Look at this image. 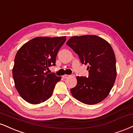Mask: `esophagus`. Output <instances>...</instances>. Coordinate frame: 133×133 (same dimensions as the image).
Returning <instances> with one entry per match:
<instances>
[{"instance_id":"esophagus-1","label":"esophagus","mask_w":133,"mask_h":133,"mask_svg":"<svg viewBox=\"0 0 133 133\" xmlns=\"http://www.w3.org/2000/svg\"><path fill=\"white\" fill-rule=\"evenodd\" d=\"M69 76H69V75L65 74V75H64V76H62V77H63L64 79H66V78L69 77Z\"/></svg>"}]
</instances>
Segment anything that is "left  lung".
Masks as SVG:
<instances>
[{"label": "left lung", "instance_id": "8db88e82", "mask_svg": "<svg viewBox=\"0 0 133 133\" xmlns=\"http://www.w3.org/2000/svg\"><path fill=\"white\" fill-rule=\"evenodd\" d=\"M82 64H88L89 77L77 76L76 86L71 89L75 98L94 105L108 95L116 77V57L108 41L96 35L72 36L66 43Z\"/></svg>", "mask_w": 133, "mask_h": 133}]
</instances>
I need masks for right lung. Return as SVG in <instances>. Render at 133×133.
Instances as JSON below:
<instances>
[{"mask_svg": "<svg viewBox=\"0 0 133 133\" xmlns=\"http://www.w3.org/2000/svg\"><path fill=\"white\" fill-rule=\"evenodd\" d=\"M65 40L66 36H39L24 44L17 51L13 77L18 94L26 102L36 105L51 97L61 77L46 71L55 65L57 52Z\"/></svg>", "mask_w": 133, "mask_h": 133, "instance_id": "obj_1", "label": "right lung"}]
</instances>
